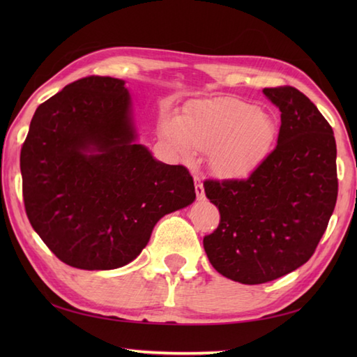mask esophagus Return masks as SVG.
<instances>
[{"instance_id":"34e87169","label":"esophagus","mask_w":357,"mask_h":357,"mask_svg":"<svg viewBox=\"0 0 357 357\" xmlns=\"http://www.w3.org/2000/svg\"><path fill=\"white\" fill-rule=\"evenodd\" d=\"M195 188H196V196H198V199H204L206 198V192H204V185H202V181L198 176V174H195Z\"/></svg>"}]
</instances>
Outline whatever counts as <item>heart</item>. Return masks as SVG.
Instances as JSON below:
<instances>
[{"instance_id": "b5f03b06", "label": "heart", "mask_w": 357, "mask_h": 357, "mask_svg": "<svg viewBox=\"0 0 357 357\" xmlns=\"http://www.w3.org/2000/svg\"><path fill=\"white\" fill-rule=\"evenodd\" d=\"M162 135L174 153L188 159L195 149L208 150L211 170L225 178L248 176L275 147V121L236 98H213L188 104L184 116H169Z\"/></svg>"}]
</instances>
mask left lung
Wrapping results in <instances>:
<instances>
[{"mask_svg": "<svg viewBox=\"0 0 357 357\" xmlns=\"http://www.w3.org/2000/svg\"><path fill=\"white\" fill-rule=\"evenodd\" d=\"M280 110L278 146L245 179H206L219 225L204 236L218 273L241 284L285 276L313 256L337 199L333 128L291 86L264 89Z\"/></svg>", "mask_w": 357, "mask_h": 357, "instance_id": "8db88e82", "label": "left lung"}]
</instances>
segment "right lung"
Instances as JSON below:
<instances>
[{
	"instance_id": "obj_1",
	"label": "right lung",
	"mask_w": 357,
	"mask_h": 357,
	"mask_svg": "<svg viewBox=\"0 0 357 357\" xmlns=\"http://www.w3.org/2000/svg\"><path fill=\"white\" fill-rule=\"evenodd\" d=\"M124 81L86 77L40 104L21 147L30 224L59 261L81 270L132 262L164 215L196 198L184 165L135 144Z\"/></svg>"
}]
</instances>
